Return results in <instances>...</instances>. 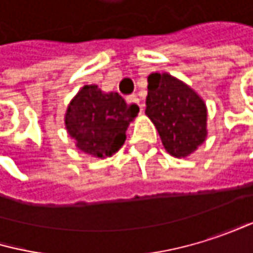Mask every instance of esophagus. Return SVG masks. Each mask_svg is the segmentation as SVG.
Returning <instances> with one entry per match:
<instances>
[{
    "label": "esophagus",
    "mask_w": 253,
    "mask_h": 253,
    "mask_svg": "<svg viewBox=\"0 0 253 253\" xmlns=\"http://www.w3.org/2000/svg\"><path fill=\"white\" fill-rule=\"evenodd\" d=\"M126 100H127V103H132V105H138L139 106V109H141V112L144 111V105L141 103V99L136 96V94H132V96H127L126 97Z\"/></svg>",
    "instance_id": "1"
}]
</instances>
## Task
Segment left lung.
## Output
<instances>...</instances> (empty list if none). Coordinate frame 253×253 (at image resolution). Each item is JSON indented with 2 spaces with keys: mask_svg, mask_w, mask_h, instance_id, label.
Here are the masks:
<instances>
[{
  "mask_svg": "<svg viewBox=\"0 0 253 253\" xmlns=\"http://www.w3.org/2000/svg\"><path fill=\"white\" fill-rule=\"evenodd\" d=\"M145 114L154 123L165 150L185 159L208 138V108L205 100L173 75H148Z\"/></svg>",
  "mask_w": 253,
  "mask_h": 253,
  "instance_id": "left-lung-1",
  "label": "left lung"
}]
</instances>
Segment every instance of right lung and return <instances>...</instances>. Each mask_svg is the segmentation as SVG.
Returning a JSON list of instances; mask_svg holds the SVG:
<instances>
[{
	"label": "right lung",
	"instance_id": "1",
	"mask_svg": "<svg viewBox=\"0 0 253 253\" xmlns=\"http://www.w3.org/2000/svg\"><path fill=\"white\" fill-rule=\"evenodd\" d=\"M138 112V105H127L118 93L85 84L66 108L65 127L80 151L105 159L123 147L126 130Z\"/></svg>",
	"mask_w": 253,
	"mask_h": 253
}]
</instances>
